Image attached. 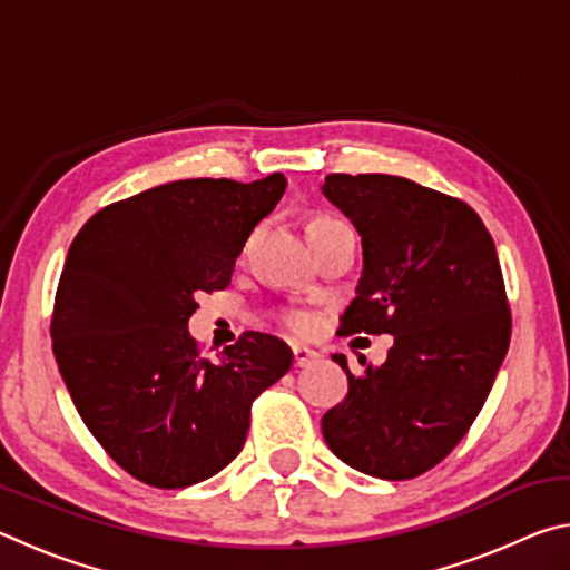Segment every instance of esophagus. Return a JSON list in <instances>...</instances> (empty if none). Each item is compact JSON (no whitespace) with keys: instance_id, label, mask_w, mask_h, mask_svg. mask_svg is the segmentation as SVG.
I'll list each match as a JSON object with an SVG mask.
<instances>
[{"instance_id":"34e87169","label":"esophagus","mask_w":570,"mask_h":570,"mask_svg":"<svg viewBox=\"0 0 570 570\" xmlns=\"http://www.w3.org/2000/svg\"><path fill=\"white\" fill-rule=\"evenodd\" d=\"M316 356H320V354H316L314 350H308V346H294V364L296 366H308V364H312V362H316Z\"/></svg>"}]
</instances>
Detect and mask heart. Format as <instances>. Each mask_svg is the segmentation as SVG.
Wrapping results in <instances>:
<instances>
[{
	"instance_id": "obj_1",
	"label": "heart",
	"mask_w": 570,
	"mask_h": 570,
	"mask_svg": "<svg viewBox=\"0 0 570 570\" xmlns=\"http://www.w3.org/2000/svg\"><path fill=\"white\" fill-rule=\"evenodd\" d=\"M336 224H342V220H336L332 216H324V214H316V216L306 220V234H314V230L330 228V226H336ZM282 322H284L286 330H292L296 334H304L314 326L312 314H306V312H284Z\"/></svg>"
}]
</instances>
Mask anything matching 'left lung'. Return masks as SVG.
<instances>
[{"instance_id":"8db88e82","label":"left lung","mask_w":570,"mask_h":570,"mask_svg":"<svg viewBox=\"0 0 570 570\" xmlns=\"http://www.w3.org/2000/svg\"><path fill=\"white\" fill-rule=\"evenodd\" d=\"M330 204L362 238V276L340 334H392L387 360L352 374L322 417L330 450L382 480L435 468L465 438L510 344L503 274L485 224L468 204L420 183L332 173Z\"/></svg>"}]
</instances>
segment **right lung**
<instances>
[{"label": "right lung", "mask_w": 570, "mask_h": 570, "mask_svg": "<svg viewBox=\"0 0 570 570\" xmlns=\"http://www.w3.org/2000/svg\"><path fill=\"white\" fill-rule=\"evenodd\" d=\"M282 173L254 183L188 178L95 214L75 236L55 296L52 350L82 422L153 488H188L246 442L250 404L294 354L246 332L216 362L188 332L200 294L230 284L258 220L284 196Z\"/></svg>", "instance_id": "obj_1"}]
</instances>
